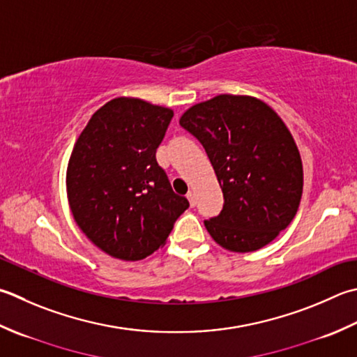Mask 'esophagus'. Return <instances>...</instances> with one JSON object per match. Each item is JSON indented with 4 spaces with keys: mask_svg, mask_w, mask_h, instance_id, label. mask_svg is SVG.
I'll return each mask as SVG.
<instances>
[{
    "mask_svg": "<svg viewBox=\"0 0 357 357\" xmlns=\"http://www.w3.org/2000/svg\"><path fill=\"white\" fill-rule=\"evenodd\" d=\"M187 199H188V202H190L192 207L197 206V198H195V193L193 192H188L187 193Z\"/></svg>",
    "mask_w": 357,
    "mask_h": 357,
    "instance_id": "esophagus-1",
    "label": "esophagus"
}]
</instances>
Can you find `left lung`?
I'll list each match as a JSON object with an SVG mask.
<instances>
[{
	"mask_svg": "<svg viewBox=\"0 0 357 357\" xmlns=\"http://www.w3.org/2000/svg\"><path fill=\"white\" fill-rule=\"evenodd\" d=\"M181 127L204 146L222 188V211L204 221L232 252L266 246L289 226L303 190V169L289 130L266 103L221 94L195 105Z\"/></svg>",
	"mask_w": 357,
	"mask_h": 357,
	"instance_id": "left-lung-1",
	"label": "left lung"
}]
</instances>
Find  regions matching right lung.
Listing matches in <instances>:
<instances>
[{
  "mask_svg": "<svg viewBox=\"0 0 357 357\" xmlns=\"http://www.w3.org/2000/svg\"><path fill=\"white\" fill-rule=\"evenodd\" d=\"M172 117L169 108L117 97L96 111L74 145L69 206L82 232L111 257L151 255L190 206L156 160Z\"/></svg>",
  "mask_w": 357,
  "mask_h": 357,
  "instance_id": "add662e5",
  "label": "right lung"
}]
</instances>
